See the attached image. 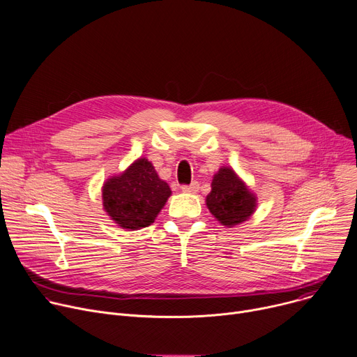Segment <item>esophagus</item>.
<instances>
[{"label": "esophagus", "instance_id": "obj_1", "mask_svg": "<svg viewBox=\"0 0 357 357\" xmlns=\"http://www.w3.org/2000/svg\"><path fill=\"white\" fill-rule=\"evenodd\" d=\"M181 189H182L183 192H190V193H193V192H197V190L199 189V183H198V182H192L190 185H182Z\"/></svg>", "mask_w": 357, "mask_h": 357}]
</instances>
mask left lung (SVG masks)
Wrapping results in <instances>:
<instances>
[{
	"label": "left lung",
	"mask_w": 357,
	"mask_h": 357,
	"mask_svg": "<svg viewBox=\"0 0 357 357\" xmlns=\"http://www.w3.org/2000/svg\"><path fill=\"white\" fill-rule=\"evenodd\" d=\"M206 205L222 225L231 228L253 213L256 198L231 168H220L213 176Z\"/></svg>",
	"instance_id": "8db88e82"
}]
</instances>
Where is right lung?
<instances>
[{"label":"right lung","instance_id":"obj_1","mask_svg":"<svg viewBox=\"0 0 357 357\" xmlns=\"http://www.w3.org/2000/svg\"><path fill=\"white\" fill-rule=\"evenodd\" d=\"M171 195L165 181L145 158L135 160L122 175L108 179L102 189L104 208L125 229H141L153 223Z\"/></svg>","mask_w":357,"mask_h":357}]
</instances>
